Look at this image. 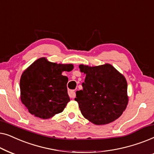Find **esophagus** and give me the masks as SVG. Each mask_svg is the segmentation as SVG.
I'll list each match as a JSON object with an SVG mask.
<instances>
[{
	"label": "esophagus",
	"instance_id": "esophagus-1",
	"mask_svg": "<svg viewBox=\"0 0 154 154\" xmlns=\"http://www.w3.org/2000/svg\"><path fill=\"white\" fill-rule=\"evenodd\" d=\"M68 94L71 98H74L75 97V92L73 90H69Z\"/></svg>",
	"mask_w": 154,
	"mask_h": 154
}]
</instances>
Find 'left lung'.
Returning <instances> with one entry per match:
<instances>
[{
	"mask_svg": "<svg viewBox=\"0 0 154 154\" xmlns=\"http://www.w3.org/2000/svg\"><path fill=\"white\" fill-rule=\"evenodd\" d=\"M85 74L83 90L75 100L84 118L94 125H106L123 114L128 104V83L124 75L110 64L95 66L80 64Z\"/></svg>",
	"mask_w": 154,
	"mask_h": 154,
	"instance_id": "left-lung-1",
	"label": "left lung"
}]
</instances>
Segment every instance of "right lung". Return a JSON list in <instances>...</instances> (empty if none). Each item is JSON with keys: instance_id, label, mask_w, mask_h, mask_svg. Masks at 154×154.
I'll return each instance as SVG.
<instances>
[{"instance_id": "right-lung-1", "label": "right lung", "mask_w": 154, "mask_h": 154, "mask_svg": "<svg viewBox=\"0 0 154 154\" xmlns=\"http://www.w3.org/2000/svg\"><path fill=\"white\" fill-rule=\"evenodd\" d=\"M73 69L72 64H57L41 57L25 69L20 79V99L31 114L48 119L62 112L70 98L68 78L62 73Z\"/></svg>"}]
</instances>
